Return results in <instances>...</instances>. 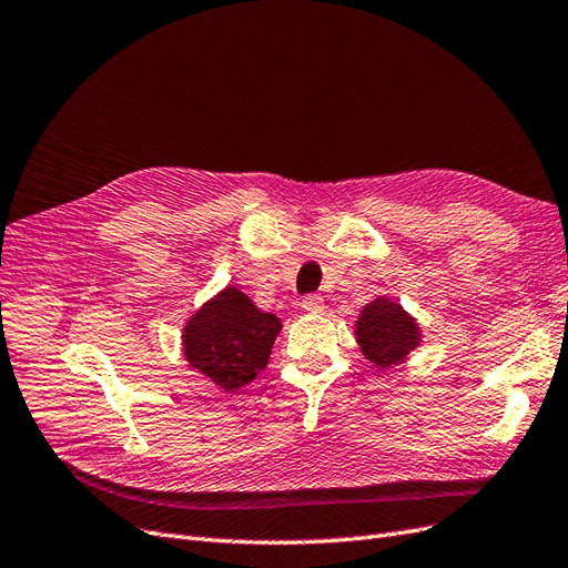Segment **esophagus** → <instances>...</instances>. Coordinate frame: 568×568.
Returning a JSON list of instances; mask_svg holds the SVG:
<instances>
[{
  "label": "esophagus",
  "instance_id": "34e87169",
  "mask_svg": "<svg viewBox=\"0 0 568 568\" xmlns=\"http://www.w3.org/2000/svg\"><path fill=\"white\" fill-rule=\"evenodd\" d=\"M303 311L311 313V315H320L324 311V298L313 294V296H305L303 298Z\"/></svg>",
  "mask_w": 568,
  "mask_h": 568
}]
</instances>
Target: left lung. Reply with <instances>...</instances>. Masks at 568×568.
Segmentation results:
<instances>
[{
  "label": "left lung",
  "instance_id": "8db88e82",
  "mask_svg": "<svg viewBox=\"0 0 568 568\" xmlns=\"http://www.w3.org/2000/svg\"><path fill=\"white\" fill-rule=\"evenodd\" d=\"M355 341L372 365L390 369L419 348L422 326L388 296L367 303L355 322Z\"/></svg>",
  "mask_w": 568,
  "mask_h": 568
}]
</instances>
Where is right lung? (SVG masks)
I'll use <instances>...</instances> for the list:
<instances>
[{"mask_svg":"<svg viewBox=\"0 0 568 568\" xmlns=\"http://www.w3.org/2000/svg\"><path fill=\"white\" fill-rule=\"evenodd\" d=\"M280 332V317L263 313L244 291L230 284L186 320L182 351L189 367L232 393L251 384L267 367Z\"/></svg>","mask_w":568,"mask_h":568,"instance_id":"1","label":"right lung"}]
</instances>
